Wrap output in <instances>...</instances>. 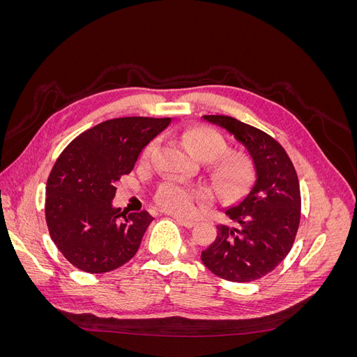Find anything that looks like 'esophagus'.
<instances>
[{
    "mask_svg": "<svg viewBox=\"0 0 357 357\" xmlns=\"http://www.w3.org/2000/svg\"><path fill=\"white\" fill-rule=\"evenodd\" d=\"M174 219L177 223H180L181 226H185V228H192L193 225H195V222L193 220H189V219H183V218H178V215H174Z\"/></svg>",
    "mask_w": 357,
    "mask_h": 357,
    "instance_id": "esophagus-1",
    "label": "esophagus"
}]
</instances>
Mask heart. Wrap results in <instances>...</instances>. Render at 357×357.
Here are the masks:
<instances>
[{
	"label": "heart",
	"mask_w": 357,
	"mask_h": 357,
	"mask_svg": "<svg viewBox=\"0 0 357 357\" xmlns=\"http://www.w3.org/2000/svg\"><path fill=\"white\" fill-rule=\"evenodd\" d=\"M183 143L189 152L202 160L211 162V176L218 188L231 197H238L252 188L256 178V167L253 159L243 152H229L226 138L207 126H195L183 135ZM155 149L150 143L143 158L147 159ZM208 193L198 186L185 185L176 180L164 181L159 186L155 201L160 208L168 213L188 215L195 211L197 205L207 201Z\"/></svg>",
	"instance_id": "obj_1"
}]
</instances>
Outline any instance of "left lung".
I'll use <instances>...</instances> for the list:
<instances>
[{"mask_svg": "<svg viewBox=\"0 0 357 357\" xmlns=\"http://www.w3.org/2000/svg\"><path fill=\"white\" fill-rule=\"evenodd\" d=\"M202 117L247 149L256 180L250 192L225 211L235 225L218 226L215 240L201 253V261L228 282H253L271 273L294 245L301 219L296 171L286 150L261 129L229 116Z\"/></svg>", "mask_w": 357, "mask_h": 357, "instance_id": "8db88e82", "label": "left lung"}]
</instances>
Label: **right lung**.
I'll use <instances>...</instances> for the list:
<instances>
[{"instance_id":"obj_1","label":"right lung","mask_w":357,"mask_h":357,"mask_svg":"<svg viewBox=\"0 0 357 357\" xmlns=\"http://www.w3.org/2000/svg\"><path fill=\"white\" fill-rule=\"evenodd\" d=\"M169 123V117L112 119L74 138L56 159L46 186V222L53 243L75 268L109 273L137 253L153 218L113 207L114 185Z\"/></svg>"}]
</instances>
